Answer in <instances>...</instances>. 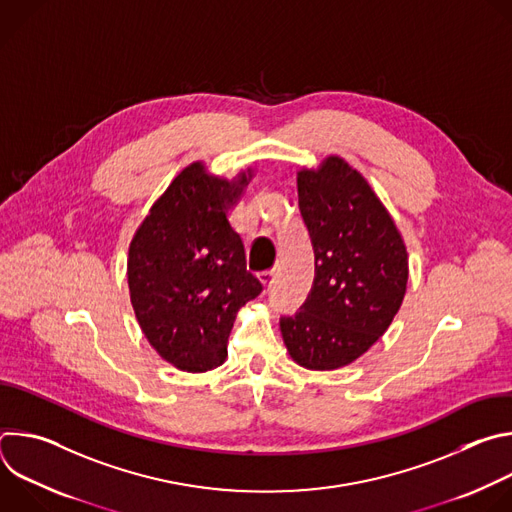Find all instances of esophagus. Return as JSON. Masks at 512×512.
I'll return each mask as SVG.
<instances>
[{"mask_svg":"<svg viewBox=\"0 0 512 512\" xmlns=\"http://www.w3.org/2000/svg\"><path fill=\"white\" fill-rule=\"evenodd\" d=\"M259 281H261L265 287H271L273 281H275V271H263V273H259Z\"/></svg>","mask_w":512,"mask_h":512,"instance_id":"34e87169","label":"esophagus"}]
</instances>
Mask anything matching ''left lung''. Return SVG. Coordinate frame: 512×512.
<instances>
[{"instance_id":"8db88e82","label":"left lung","mask_w":512,"mask_h":512,"mask_svg":"<svg viewBox=\"0 0 512 512\" xmlns=\"http://www.w3.org/2000/svg\"><path fill=\"white\" fill-rule=\"evenodd\" d=\"M298 196L316 273L302 308L279 328L300 367L334 371L391 326L407 289V249L369 182L338 156L298 172Z\"/></svg>"}]
</instances>
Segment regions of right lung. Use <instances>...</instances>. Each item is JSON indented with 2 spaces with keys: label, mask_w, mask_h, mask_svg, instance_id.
I'll list each match as a JSON object with an SVG mask.
<instances>
[{
  "label": "right lung",
  "mask_w": 512,
  "mask_h": 512,
  "mask_svg": "<svg viewBox=\"0 0 512 512\" xmlns=\"http://www.w3.org/2000/svg\"><path fill=\"white\" fill-rule=\"evenodd\" d=\"M253 170L233 180L184 168L135 231L129 298L141 332L180 371L204 373L227 358L237 312L261 294L245 245L229 223Z\"/></svg>",
  "instance_id": "add662e5"
}]
</instances>
